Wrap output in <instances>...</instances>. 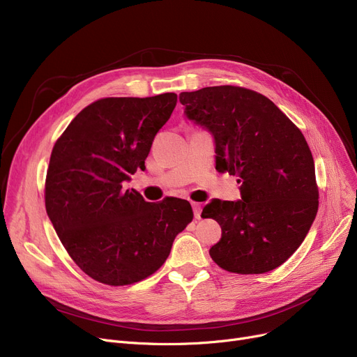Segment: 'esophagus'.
Masks as SVG:
<instances>
[{"label":"esophagus","mask_w":357,"mask_h":357,"mask_svg":"<svg viewBox=\"0 0 357 357\" xmlns=\"http://www.w3.org/2000/svg\"><path fill=\"white\" fill-rule=\"evenodd\" d=\"M192 210H194V217L197 220L201 219V204L199 203H192Z\"/></svg>","instance_id":"1"}]
</instances>
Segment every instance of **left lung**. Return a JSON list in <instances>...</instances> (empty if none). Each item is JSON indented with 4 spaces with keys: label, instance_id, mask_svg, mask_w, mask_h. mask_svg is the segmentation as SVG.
I'll use <instances>...</instances> for the list:
<instances>
[{
    "label": "left lung",
    "instance_id": "1",
    "mask_svg": "<svg viewBox=\"0 0 357 357\" xmlns=\"http://www.w3.org/2000/svg\"><path fill=\"white\" fill-rule=\"evenodd\" d=\"M179 102L187 118L211 134L215 169L241 183V199H211L203 208L201 215L222 227L210 257L238 274L282 266L318 211L315 165L303 134L268 98L243 87L182 91Z\"/></svg>",
    "mask_w": 357,
    "mask_h": 357
}]
</instances>
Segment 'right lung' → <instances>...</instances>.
<instances>
[{
    "label": "right lung",
    "instance_id": "1",
    "mask_svg": "<svg viewBox=\"0 0 357 357\" xmlns=\"http://www.w3.org/2000/svg\"><path fill=\"white\" fill-rule=\"evenodd\" d=\"M175 106V93L100 99L71 121L52 149L46 213L75 264L103 284H131L159 270L192 220L187 199L147 203L122 188L146 169L154 135Z\"/></svg>",
    "mask_w": 357,
    "mask_h": 357
}]
</instances>
